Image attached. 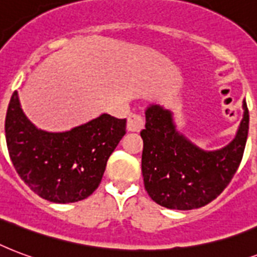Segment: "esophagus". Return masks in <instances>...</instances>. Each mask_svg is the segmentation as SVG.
<instances>
[{
  "mask_svg": "<svg viewBox=\"0 0 257 257\" xmlns=\"http://www.w3.org/2000/svg\"><path fill=\"white\" fill-rule=\"evenodd\" d=\"M145 126V119L142 115L139 114H131L127 119V130L133 131V133H138Z\"/></svg>",
  "mask_w": 257,
  "mask_h": 257,
  "instance_id": "esophagus-1",
  "label": "esophagus"
}]
</instances>
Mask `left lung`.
<instances>
[{"label": "left lung", "instance_id": "left-lung-1", "mask_svg": "<svg viewBox=\"0 0 257 257\" xmlns=\"http://www.w3.org/2000/svg\"><path fill=\"white\" fill-rule=\"evenodd\" d=\"M242 119L232 141L220 150L206 151L177 130L173 112L160 104L146 108L142 174L145 189L161 206L190 210L209 204L228 186L241 162L249 114L242 101Z\"/></svg>", "mask_w": 257, "mask_h": 257}]
</instances>
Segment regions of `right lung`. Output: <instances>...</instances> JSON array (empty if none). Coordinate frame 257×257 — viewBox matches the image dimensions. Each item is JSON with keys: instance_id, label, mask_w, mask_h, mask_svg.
<instances>
[{"instance_id": "add662e5", "label": "right lung", "mask_w": 257, "mask_h": 257, "mask_svg": "<svg viewBox=\"0 0 257 257\" xmlns=\"http://www.w3.org/2000/svg\"><path fill=\"white\" fill-rule=\"evenodd\" d=\"M126 134V119L108 114L63 133H49L24 114L13 92L5 119L9 156L16 172L44 200L68 204L99 186L107 161Z\"/></svg>"}]
</instances>
